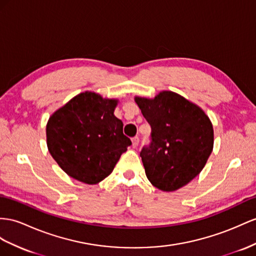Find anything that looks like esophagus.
Segmentation results:
<instances>
[{
  "instance_id": "obj_1",
  "label": "esophagus",
  "mask_w": 256,
  "mask_h": 256,
  "mask_svg": "<svg viewBox=\"0 0 256 256\" xmlns=\"http://www.w3.org/2000/svg\"><path fill=\"white\" fill-rule=\"evenodd\" d=\"M138 142H140V138L138 137H134V138H132V146L133 148H136L137 146H138Z\"/></svg>"
}]
</instances>
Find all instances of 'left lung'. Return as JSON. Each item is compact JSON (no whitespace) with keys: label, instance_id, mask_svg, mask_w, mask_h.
Listing matches in <instances>:
<instances>
[{"label":"left lung","instance_id":"obj_1","mask_svg":"<svg viewBox=\"0 0 256 256\" xmlns=\"http://www.w3.org/2000/svg\"><path fill=\"white\" fill-rule=\"evenodd\" d=\"M152 126V142L140 156L147 178L162 192H175L198 175L211 154L214 130L199 106L171 90L154 98L135 96Z\"/></svg>","mask_w":256,"mask_h":256}]
</instances>
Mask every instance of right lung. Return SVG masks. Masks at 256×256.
Here are the masks:
<instances>
[{
	"label": "right lung",
	"mask_w": 256,
	"mask_h": 256,
	"mask_svg": "<svg viewBox=\"0 0 256 256\" xmlns=\"http://www.w3.org/2000/svg\"><path fill=\"white\" fill-rule=\"evenodd\" d=\"M114 98L95 92L74 96L50 116L46 144L64 173L84 184L95 185L111 174L132 142L114 114Z\"/></svg>",
	"instance_id": "add662e5"
}]
</instances>
